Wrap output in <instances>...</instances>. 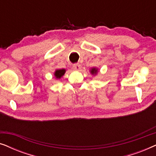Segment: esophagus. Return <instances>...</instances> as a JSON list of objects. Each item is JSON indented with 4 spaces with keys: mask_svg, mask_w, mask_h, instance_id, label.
<instances>
[{
    "mask_svg": "<svg viewBox=\"0 0 156 156\" xmlns=\"http://www.w3.org/2000/svg\"><path fill=\"white\" fill-rule=\"evenodd\" d=\"M72 67H73V69L74 70H80L81 68V66H80V65H79V64H74Z\"/></svg>",
    "mask_w": 156,
    "mask_h": 156,
    "instance_id": "34e87169",
    "label": "esophagus"
}]
</instances>
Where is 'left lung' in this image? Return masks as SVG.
Instances as JSON below:
<instances>
[{
    "label": "left lung",
    "mask_w": 156,
    "mask_h": 156,
    "mask_svg": "<svg viewBox=\"0 0 156 156\" xmlns=\"http://www.w3.org/2000/svg\"><path fill=\"white\" fill-rule=\"evenodd\" d=\"M98 72H99V69H98V68L96 67H92L90 69V73L92 74V75H97Z\"/></svg>",
    "instance_id": "8db88e82"
}]
</instances>
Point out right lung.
<instances>
[{"mask_svg":"<svg viewBox=\"0 0 156 156\" xmlns=\"http://www.w3.org/2000/svg\"><path fill=\"white\" fill-rule=\"evenodd\" d=\"M66 69H56L54 72V76L57 80H60V79L64 76V74H65Z\"/></svg>","mask_w":156,"mask_h":156,"instance_id":"1","label":"right lung"}]
</instances>
